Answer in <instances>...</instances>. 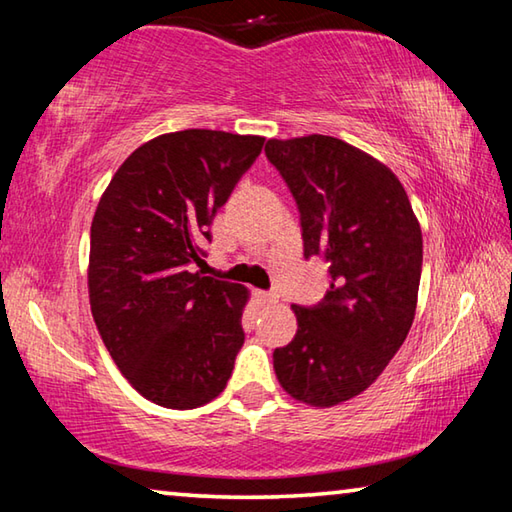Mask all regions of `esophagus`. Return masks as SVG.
Returning <instances> with one entry per match:
<instances>
[{
	"instance_id": "34e87169",
	"label": "esophagus",
	"mask_w": 512,
	"mask_h": 512,
	"mask_svg": "<svg viewBox=\"0 0 512 512\" xmlns=\"http://www.w3.org/2000/svg\"><path fill=\"white\" fill-rule=\"evenodd\" d=\"M255 296H257V300H259V305H264V307L275 305V302H277V296H275L273 291H257Z\"/></svg>"
}]
</instances>
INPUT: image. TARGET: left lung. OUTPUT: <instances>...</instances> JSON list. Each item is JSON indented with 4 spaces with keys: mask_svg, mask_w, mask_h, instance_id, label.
Listing matches in <instances>:
<instances>
[{
    "mask_svg": "<svg viewBox=\"0 0 512 512\" xmlns=\"http://www.w3.org/2000/svg\"><path fill=\"white\" fill-rule=\"evenodd\" d=\"M264 151L298 203L305 257L329 264L325 298L293 305L298 332L273 368L298 402L336 406L366 391L409 334L422 230L395 173L357 146L307 135Z\"/></svg>",
    "mask_w": 512,
    "mask_h": 512,
    "instance_id": "1",
    "label": "left lung"
}]
</instances>
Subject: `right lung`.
<instances>
[{
	"label": "right lung",
	"mask_w": 512,
	"mask_h": 512,
	"mask_svg": "<svg viewBox=\"0 0 512 512\" xmlns=\"http://www.w3.org/2000/svg\"><path fill=\"white\" fill-rule=\"evenodd\" d=\"M262 146L259 135L205 128L160 135L128 155L94 212V323L121 375L167 409L214 400L244 345L248 289L192 268Z\"/></svg>",
	"instance_id": "right-lung-1"
}]
</instances>
